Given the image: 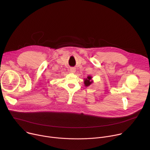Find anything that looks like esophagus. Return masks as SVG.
<instances>
[{
  "mask_svg": "<svg viewBox=\"0 0 150 150\" xmlns=\"http://www.w3.org/2000/svg\"><path fill=\"white\" fill-rule=\"evenodd\" d=\"M70 72H71V73H75L76 69L74 68V67H71V68H70Z\"/></svg>",
  "mask_w": 150,
  "mask_h": 150,
  "instance_id": "1",
  "label": "esophagus"
}]
</instances>
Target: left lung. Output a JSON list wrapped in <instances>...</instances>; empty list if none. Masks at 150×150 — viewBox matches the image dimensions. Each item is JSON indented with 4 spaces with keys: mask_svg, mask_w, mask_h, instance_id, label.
Returning <instances> with one entry per match:
<instances>
[{
    "mask_svg": "<svg viewBox=\"0 0 150 150\" xmlns=\"http://www.w3.org/2000/svg\"><path fill=\"white\" fill-rule=\"evenodd\" d=\"M91 79H92V77H91L90 76H88L87 79H84V83L85 86L88 87V86H89L91 84L93 83V81L91 80Z\"/></svg>",
    "mask_w": 150,
    "mask_h": 150,
    "instance_id": "obj_1",
    "label": "left lung"
}]
</instances>
